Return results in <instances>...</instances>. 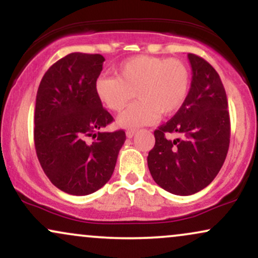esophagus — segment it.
<instances>
[{
	"mask_svg": "<svg viewBox=\"0 0 258 258\" xmlns=\"http://www.w3.org/2000/svg\"><path fill=\"white\" fill-rule=\"evenodd\" d=\"M135 135H136V131H133V130H131V131H127V132H126L127 138H132Z\"/></svg>",
	"mask_w": 258,
	"mask_h": 258,
	"instance_id": "1",
	"label": "esophagus"
}]
</instances>
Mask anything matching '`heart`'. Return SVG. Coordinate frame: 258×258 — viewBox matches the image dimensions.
I'll return each instance as SVG.
<instances>
[{
  "mask_svg": "<svg viewBox=\"0 0 258 258\" xmlns=\"http://www.w3.org/2000/svg\"><path fill=\"white\" fill-rule=\"evenodd\" d=\"M114 76H102L96 81L100 102L112 111H121L138 97L137 102L117 117L125 128L152 125L160 114L172 115L184 104L190 88V69L176 58L138 55L127 59L115 70Z\"/></svg>",
  "mask_w": 258,
  "mask_h": 258,
  "instance_id": "1",
  "label": "heart"
}]
</instances>
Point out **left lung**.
Returning a JSON list of instances; mask_svg holds the SVG:
<instances>
[{"mask_svg":"<svg viewBox=\"0 0 258 258\" xmlns=\"http://www.w3.org/2000/svg\"><path fill=\"white\" fill-rule=\"evenodd\" d=\"M191 84L184 104L154 131L155 146L148 155L153 179L176 195L206 188L226 160L230 141L227 94L220 75L205 59L189 53ZM177 134L178 139L168 136Z\"/></svg>","mask_w":258,"mask_h":258,"instance_id":"left-lung-1","label":"left lung"}]
</instances>
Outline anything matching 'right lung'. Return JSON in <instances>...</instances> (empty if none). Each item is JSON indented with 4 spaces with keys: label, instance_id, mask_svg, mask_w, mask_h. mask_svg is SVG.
I'll return each instance as SVG.
<instances>
[{
    "label": "right lung",
    "instance_id": "add662e5",
    "mask_svg": "<svg viewBox=\"0 0 258 258\" xmlns=\"http://www.w3.org/2000/svg\"><path fill=\"white\" fill-rule=\"evenodd\" d=\"M104 60L100 54L70 53L47 70L38 86L37 159L52 184L68 194L88 195L102 188L126 141L122 130L100 132L114 120L94 88Z\"/></svg>",
    "mask_w": 258,
    "mask_h": 258
}]
</instances>
